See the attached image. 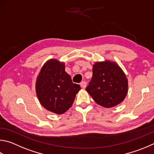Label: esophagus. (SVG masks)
I'll list each match as a JSON object with an SVG mask.
<instances>
[{"label":"esophagus","mask_w":154,"mask_h":154,"mask_svg":"<svg viewBox=\"0 0 154 154\" xmlns=\"http://www.w3.org/2000/svg\"><path fill=\"white\" fill-rule=\"evenodd\" d=\"M80 85H81V87H82V88L83 89H85V88H86L87 83H86L85 82H81V83H80Z\"/></svg>","instance_id":"esophagus-1"}]
</instances>
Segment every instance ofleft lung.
Returning a JSON list of instances; mask_svg holds the SVG:
<instances>
[{
    "instance_id": "8db88e82",
    "label": "left lung",
    "mask_w": 154,
    "mask_h": 154,
    "mask_svg": "<svg viewBox=\"0 0 154 154\" xmlns=\"http://www.w3.org/2000/svg\"><path fill=\"white\" fill-rule=\"evenodd\" d=\"M92 71L86 91L97 104L112 108L123 102L128 92V79L118 64L108 60L96 62Z\"/></svg>"
}]
</instances>
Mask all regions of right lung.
Wrapping results in <instances>:
<instances>
[{
	"label": "right lung",
	"mask_w": 154,
	"mask_h": 154,
	"mask_svg": "<svg viewBox=\"0 0 154 154\" xmlns=\"http://www.w3.org/2000/svg\"><path fill=\"white\" fill-rule=\"evenodd\" d=\"M65 69V63L50 59L42 66L35 82L39 102L46 110L57 114L69 110L81 89Z\"/></svg>",
	"instance_id": "obj_1"
}]
</instances>
